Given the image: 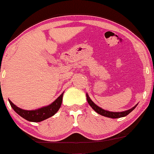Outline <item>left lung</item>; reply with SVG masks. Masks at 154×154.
<instances>
[{
	"mask_svg": "<svg viewBox=\"0 0 154 154\" xmlns=\"http://www.w3.org/2000/svg\"><path fill=\"white\" fill-rule=\"evenodd\" d=\"M86 96H87V100H88V104H90V107L93 109L97 113L100 114V115L103 116L105 117H108V118H111V119H118V118H121V117H125L127 115L130 113L131 111L134 110L136 108V106L138 105L136 104L134 107H133L132 108L129 109V110H127L125 111H122V112H112V111H109V110H104V109L101 108L100 107H99L98 105H96L93 101L90 99V96H88V93H86Z\"/></svg>",
	"mask_w": 154,
	"mask_h": 154,
	"instance_id": "obj_1",
	"label": "left lung"
}]
</instances>
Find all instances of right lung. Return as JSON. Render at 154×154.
Wrapping results in <instances>:
<instances>
[{
  "mask_svg": "<svg viewBox=\"0 0 154 154\" xmlns=\"http://www.w3.org/2000/svg\"><path fill=\"white\" fill-rule=\"evenodd\" d=\"M64 92H63L53 103L47 106H44V107H41V108L36 109V110H23V109L20 108V107H17L15 104H14L9 99V104H10L11 107H12L14 110L18 114L19 116L22 117V118L25 119L26 120L29 122H42L44 120L50 118V117L53 116L55 115L59 108L61 107V103H62L63 99V95H64Z\"/></svg>",
  "mask_w": 154,
  "mask_h": 154,
  "instance_id": "right-lung-1",
  "label": "right lung"
}]
</instances>
